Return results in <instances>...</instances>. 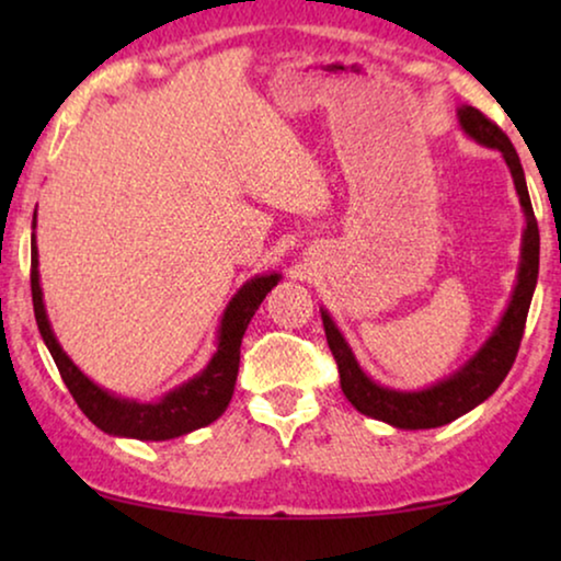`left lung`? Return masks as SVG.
Returning a JSON list of instances; mask_svg holds the SVG:
<instances>
[{"label":"left lung","instance_id":"obj_1","mask_svg":"<svg viewBox=\"0 0 561 561\" xmlns=\"http://www.w3.org/2000/svg\"><path fill=\"white\" fill-rule=\"evenodd\" d=\"M459 125L474 142L485 145V148L501 150L505 163L511 168L513 183H516V194L526 217L524 242H520V265H518V280L513 288L511 304L505 309L501 324L495 332L488 336V342L474 352V357L459 367L455 375L436 382V386L426 390H393L367 378L363 367L357 365L355 355H352L350 344L332 317L321 309V321H324V332L329 350L340 367V386L347 401L355 405L365 416L386 421V424L396 428H436L449 424L462 416V413L472 411L474 405L488 401L495 393L497 386L505 380V375L516 363L520 340H524V327L528 317V306H531V296L536 288V278H539V225H536L531 198H528L524 168H520L518 152L508 140V135L488 119L485 114L474 106H459L457 110Z\"/></svg>","mask_w":561,"mask_h":561}]
</instances>
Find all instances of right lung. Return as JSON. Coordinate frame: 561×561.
Returning <instances> with one entry per match:
<instances>
[{"label": "right lung", "instance_id": "add662e5", "mask_svg": "<svg viewBox=\"0 0 561 561\" xmlns=\"http://www.w3.org/2000/svg\"><path fill=\"white\" fill-rule=\"evenodd\" d=\"M30 248H33V260H30V288H33V309L37 329H41L45 347L50 350L53 359H56V367L60 378L66 382V388L71 390L73 401L79 403V409L83 413H87L91 424H96L102 432L112 436H129V439L142 442H163L175 439V436H183L188 432H196V428L211 424V421H217L221 413H225L229 401H232L237 370H240V344L244 329H248L250 319L255 317L263 298L271 294V288L278 286V273L255 275V278L248 280L240 290H237L234 298L227 306L225 317H221L217 352H214L209 365H206L196 378H191L188 382H183V386L171 390V393L160 398L158 403H140L129 401V398L112 396L110 390L99 388L96 382L89 380L87 375L71 363V357L60 350L43 304L35 234Z\"/></svg>", "mask_w": 561, "mask_h": 561}]
</instances>
